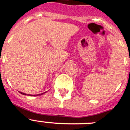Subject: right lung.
<instances>
[{"label": "right lung", "instance_id": "right-lung-1", "mask_svg": "<svg viewBox=\"0 0 130 130\" xmlns=\"http://www.w3.org/2000/svg\"><path fill=\"white\" fill-rule=\"evenodd\" d=\"M20 93H21V94H23V95H26V94H24V93H22V92H20ZM43 94H44V93H43ZM28 96H29V95H28ZM36 96H37V95H36Z\"/></svg>", "mask_w": 130, "mask_h": 130}]
</instances>
